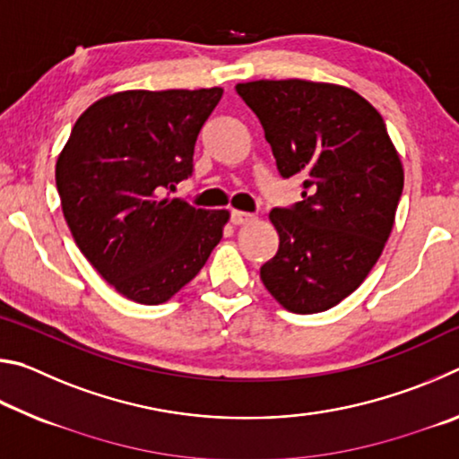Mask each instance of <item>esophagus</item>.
Segmentation results:
<instances>
[{
  "mask_svg": "<svg viewBox=\"0 0 459 459\" xmlns=\"http://www.w3.org/2000/svg\"><path fill=\"white\" fill-rule=\"evenodd\" d=\"M255 221V214H251V212H243V211H232L230 212V222L232 224H248V222H253Z\"/></svg>",
  "mask_w": 459,
  "mask_h": 459,
  "instance_id": "obj_1",
  "label": "esophagus"
}]
</instances>
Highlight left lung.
<instances>
[{
    "label": "left lung",
    "mask_w": 459,
    "mask_h": 459,
    "mask_svg": "<svg viewBox=\"0 0 459 459\" xmlns=\"http://www.w3.org/2000/svg\"><path fill=\"white\" fill-rule=\"evenodd\" d=\"M257 115L281 178L301 200L269 214L277 255L263 285L293 314L340 304L375 267L393 230L403 166L380 113L352 89L312 81L237 84Z\"/></svg>",
    "instance_id": "8db88e82"
}]
</instances>
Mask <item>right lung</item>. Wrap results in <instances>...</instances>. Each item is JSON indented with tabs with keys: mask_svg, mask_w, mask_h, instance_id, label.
Returning a JSON list of instances; mask_svg holds the SVG:
<instances>
[{
	"mask_svg": "<svg viewBox=\"0 0 459 459\" xmlns=\"http://www.w3.org/2000/svg\"><path fill=\"white\" fill-rule=\"evenodd\" d=\"M222 89L123 91L74 123L56 188L74 243L127 299L164 304L221 243L227 211L169 198L192 176L194 145Z\"/></svg>",
	"mask_w": 459,
	"mask_h": 459,
	"instance_id": "1",
	"label": "right lung"
}]
</instances>
